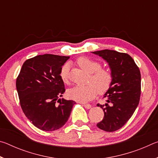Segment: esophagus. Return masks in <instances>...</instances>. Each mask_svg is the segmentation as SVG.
Here are the masks:
<instances>
[{"label": "esophagus", "instance_id": "1", "mask_svg": "<svg viewBox=\"0 0 158 158\" xmlns=\"http://www.w3.org/2000/svg\"><path fill=\"white\" fill-rule=\"evenodd\" d=\"M84 106L85 109H90L92 106L90 104H84Z\"/></svg>", "mask_w": 158, "mask_h": 158}]
</instances>
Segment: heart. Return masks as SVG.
<instances>
[{"label":"heart","mask_w":158,"mask_h":158,"mask_svg":"<svg viewBox=\"0 0 158 158\" xmlns=\"http://www.w3.org/2000/svg\"><path fill=\"white\" fill-rule=\"evenodd\" d=\"M81 68L91 74L89 85H77L68 90L69 98L79 102H87L94 98L99 92L101 94L110 89L114 79L113 73L109 68H101V63L88 57H81L77 60ZM69 64L65 63L60 69V77L64 83L69 81Z\"/></svg>","instance_id":"obj_1"}]
</instances>
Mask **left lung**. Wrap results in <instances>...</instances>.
<instances>
[{"mask_svg":"<svg viewBox=\"0 0 158 158\" xmlns=\"http://www.w3.org/2000/svg\"><path fill=\"white\" fill-rule=\"evenodd\" d=\"M105 59L113 73L112 84L104 98L105 105L98 104L105 116L97 126L106 132H114L126 123L137 109L141 95V73L127 53L105 49L92 52Z\"/></svg>","mask_w":158,"mask_h":158,"instance_id":"8db88e82","label":"left lung"}]
</instances>
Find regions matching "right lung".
<instances>
[{
    "instance_id": "1",
    "label": "right lung",
    "mask_w": 158,
    "mask_h": 158,
    "mask_svg": "<svg viewBox=\"0 0 158 158\" xmlns=\"http://www.w3.org/2000/svg\"><path fill=\"white\" fill-rule=\"evenodd\" d=\"M69 58L36 56L25 61L17 78L21 109L32 123L42 130L54 131L63 127L75 104L73 100L59 99L65 91L60 69Z\"/></svg>"
}]
</instances>
